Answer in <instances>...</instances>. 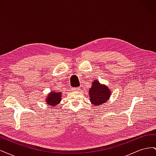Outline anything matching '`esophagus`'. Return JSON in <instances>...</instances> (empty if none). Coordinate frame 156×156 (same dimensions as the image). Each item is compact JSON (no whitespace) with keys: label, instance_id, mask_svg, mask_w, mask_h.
I'll return each instance as SVG.
<instances>
[{"label":"esophagus","instance_id":"1","mask_svg":"<svg viewBox=\"0 0 156 156\" xmlns=\"http://www.w3.org/2000/svg\"><path fill=\"white\" fill-rule=\"evenodd\" d=\"M72 90L75 91V92H78L80 90V88L79 87H77V88H72Z\"/></svg>","mask_w":156,"mask_h":156}]
</instances>
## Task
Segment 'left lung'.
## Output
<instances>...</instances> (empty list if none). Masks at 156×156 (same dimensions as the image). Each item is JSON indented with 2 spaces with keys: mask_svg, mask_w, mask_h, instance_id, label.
Returning a JSON list of instances; mask_svg holds the SVG:
<instances>
[{
  "mask_svg": "<svg viewBox=\"0 0 156 156\" xmlns=\"http://www.w3.org/2000/svg\"><path fill=\"white\" fill-rule=\"evenodd\" d=\"M88 92L90 101L94 105H100L107 102L111 94L110 89L104 84H101L98 80L93 81Z\"/></svg>",
  "mask_w": 156,
  "mask_h": 156,
  "instance_id": "8db88e82",
  "label": "left lung"
}]
</instances>
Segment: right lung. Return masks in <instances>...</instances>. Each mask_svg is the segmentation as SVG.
<instances>
[{"mask_svg":"<svg viewBox=\"0 0 156 156\" xmlns=\"http://www.w3.org/2000/svg\"><path fill=\"white\" fill-rule=\"evenodd\" d=\"M61 97H62V93L61 92H56L55 91L51 92L46 98V103L49 106L55 107L60 102Z\"/></svg>","mask_w":156,"mask_h":156,"instance_id":"obj_1","label":"right lung"}]
</instances>
